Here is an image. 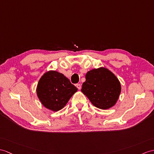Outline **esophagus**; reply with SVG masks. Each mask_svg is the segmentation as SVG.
Listing matches in <instances>:
<instances>
[{"instance_id":"34e87169","label":"esophagus","mask_w":154,"mask_h":154,"mask_svg":"<svg viewBox=\"0 0 154 154\" xmlns=\"http://www.w3.org/2000/svg\"><path fill=\"white\" fill-rule=\"evenodd\" d=\"M76 87L79 89V90H80V89L81 88V85L80 84H77L76 85Z\"/></svg>"}]
</instances>
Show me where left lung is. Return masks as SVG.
<instances>
[{
    "label": "left lung",
    "mask_w": 154,
    "mask_h": 154,
    "mask_svg": "<svg viewBox=\"0 0 154 154\" xmlns=\"http://www.w3.org/2000/svg\"><path fill=\"white\" fill-rule=\"evenodd\" d=\"M81 92L96 108L107 109L116 104L121 91V83L112 71L99 67L88 71Z\"/></svg>",
    "instance_id": "left-lung-1"
}]
</instances>
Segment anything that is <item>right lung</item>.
<instances>
[{
  "label": "right lung",
  "instance_id": "add662e5",
  "mask_svg": "<svg viewBox=\"0 0 154 154\" xmlns=\"http://www.w3.org/2000/svg\"><path fill=\"white\" fill-rule=\"evenodd\" d=\"M77 91V87L68 79L56 71L44 73L37 87L39 100L46 108L53 112L62 109Z\"/></svg>",
  "mask_w": 154,
  "mask_h": 154
}]
</instances>
